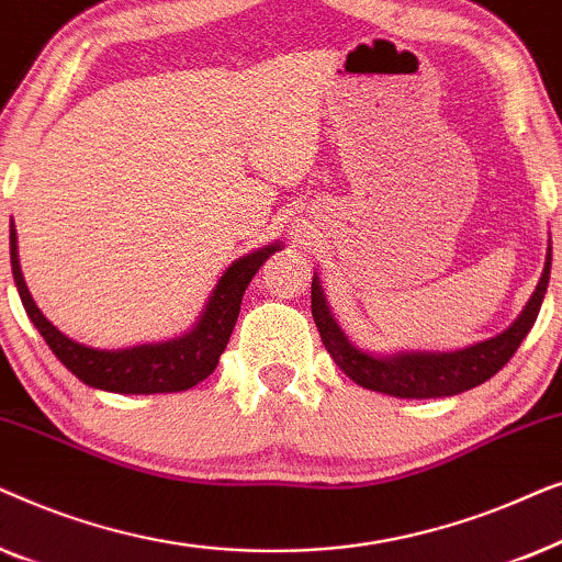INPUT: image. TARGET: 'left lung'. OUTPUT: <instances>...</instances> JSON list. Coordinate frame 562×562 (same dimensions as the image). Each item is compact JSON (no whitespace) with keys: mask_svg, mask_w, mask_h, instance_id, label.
<instances>
[{"mask_svg":"<svg viewBox=\"0 0 562 562\" xmlns=\"http://www.w3.org/2000/svg\"><path fill=\"white\" fill-rule=\"evenodd\" d=\"M550 266L552 248H548L542 279L537 283L532 299L506 333L458 352H402V356L394 358L368 356L345 337L340 325L329 314L317 276L312 279V317L317 322L322 345L333 356L337 368L348 379L356 381L358 386L398 398L452 396L488 381L491 375L509 363V358L517 352L521 340L532 329L537 314H540L544 291H548L550 283Z\"/></svg>","mask_w":562,"mask_h":562,"instance_id":"obj_1","label":"left lung"}]
</instances>
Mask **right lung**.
Instances as JSON below:
<instances>
[{
	"label": "right lung",
	"mask_w": 562,
	"mask_h": 562,
	"mask_svg": "<svg viewBox=\"0 0 562 562\" xmlns=\"http://www.w3.org/2000/svg\"><path fill=\"white\" fill-rule=\"evenodd\" d=\"M281 245H268L263 250L250 252L235 260L222 276L217 289L212 291L210 304L196 322V327L179 340L160 345H140L130 350H97L74 342L60 329L50 325L37 310L33 296L22 279L18 260V233L10 227V260L14 286L20 291L22 306L33 319L37 333L56 352V358L87 386L114 391V394H171L187 391L214 373L220 356L225 352L229 335H233L237 314H240L243 294L258 273V268L279 250Z\"/></svg>",
	"instance_id": "obj_1"
}]
</instances>
